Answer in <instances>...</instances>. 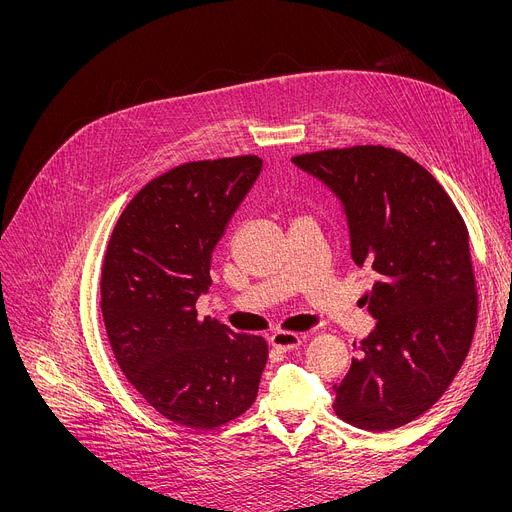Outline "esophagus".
I'll return each instance as SVG.
<instances>
[{
	"instance_id": "obj_1",
	"label": "esophagus",
	"mask_w": 512,
	"mask_h": 512,
	"mask_svg": "<svg viewBox=\"0 0 512 512\" xmlns=\"http://www.w3.org/2000/svg\"><path fill=\"white\" fill-rule=\"evenodd\" d=\"M269 343L282 351H292L302 345V337L296 333H288V331H277L269 337Z\"/></svg>"
}]
</instances>
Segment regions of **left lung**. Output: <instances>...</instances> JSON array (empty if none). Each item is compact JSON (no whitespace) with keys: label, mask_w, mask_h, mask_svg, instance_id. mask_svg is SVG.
<instances>
[{"label":"left lung","mask_w":512,"mask_h":512,"mask_svg":"<svg viewBox=\"0 0 512 512\" xmlns=\"http://www.w3.org/2000/svg\"><path fill=\"white\" fill-rule=\"evenodd\" d=\"M339 200L351 257L378 282L363 300L376 327L335 384V412L365 431H392L429 410L470 351L478 296L470 239L439 181L386 147L292 159Z\"/></svg>","instance_id":"1"}]
</instances>
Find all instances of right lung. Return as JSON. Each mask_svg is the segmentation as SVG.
<instances>
[{"mask_svg":"<svg viewBox=\"0 0 512 512\" xmlns=\"http://www.w3.org/2000/svg\"><path fill=\"white\" fill-rule=\"evenodd\" d=\"M261 167L255 155L179 165L130 200L108 243L102 314L116 361L157 412L190 429L220 427L257 398L265 339L200 320L196 302Z\"/></svg>","mask_w":512,"mask_h":512,"instance_id":"obj_1","label":"right lung"}]
</instances>
